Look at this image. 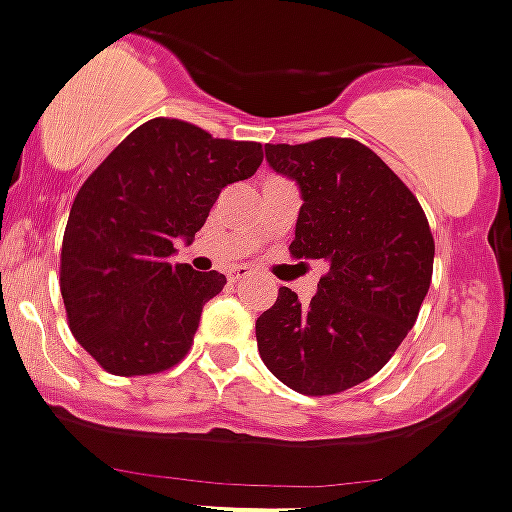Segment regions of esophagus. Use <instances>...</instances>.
Masks as SVG:
<instances>
[{
    "mask_svg": "<svg viewBox=\"0 0 512 512\" xmlns=\"http://www.w3.org/2000/svg\"><path fill=\"white\" fill-rule=\"evenodd\" d=\"M251 276H254V271H251V268H246V266H236V268H231V271H229V281H234V283L249 281Z\"/></svg>",
    "mask_w": 512,
    "mask_h": 512,
    "instance_id": "34e87169",
    "label": "esophagus"
}]
</instances>
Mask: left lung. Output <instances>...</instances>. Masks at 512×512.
<instances>
[{
    "label": "left lung",
    "instance_id": "obj_1",
    "mask_svg": "<svg viewBox=\"0 0 512 512\" xmlns=\"http://www.w3.org/2000/svg\"><path fill=\"white\" fill-rule=\"evenodd\" d=\"M276 174L296 181V258H321L316 296L291 288L256 321L261 361L288 388L331 396L368 381L416 323L433 276L421 204L381 156L356 139L266 144Z\"/></svg>",
    "mask_w": 512,
    "mask_h": 512
}]
</instances>
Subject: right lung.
I'll return each mask as SVG.
<instances>
[{
  "label": "right lung",
  "mask_w": 512,
  "mask_h": 512,
  "mask_svg": "<svg viewBox=\"0 0 512 512\" xmlns=\"http://www.w3.org/2000/svg\"><path fill=\"white\" fill-rule=\"evenodd\" d=\"M256 141L214 139L179 119L131 131L84 181L62 244L69 328L114 376H149L189 351L219 271L174 263L204 226L221 189L256 174Z\"/></svg>",
  "instance_id": "obj_1"
}]
</instances>
